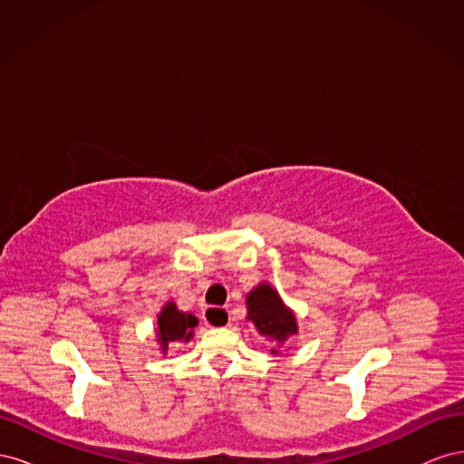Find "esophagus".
<instances>
[{
  "mask_svg": "<svg viewBox=\"0 0 464 464\" xmlns=\"http://www.w3.org/2000/svg\"><path fill=\"white\" fill-rule=\"evenodd\" d=\"M203 321L208 327H228L230 325V314L224 307H207L203 312Z\"/></svg>",
  "mask_w": 464,
  "mask_h": 464,
  "instance_id": "1",
  "label": "esophagus"
}]
</instances>
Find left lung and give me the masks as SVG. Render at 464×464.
Returning a JSON list of instances; mask_svg holds the SVG:
<instances>
[{
  "mask_svg": "<svg viewBox=\"0 0 464 464\" xmlns=\"http://www.w3.org/2000/svg\"><path fill=\"white\" fill-rule=\"evenodd\" d=\"M247 315L246 319L254 323V327L266 341L273 343L271 354H278V348L286 344L292 334H298V319L290 307L280 298L271 283H259L246 296Z\"/></svg>",
  "mask_w": 464,
  "mask_h": 464,
  "instance_id": "left-lung-1",
  "label": "left lung"
}]
</instances>
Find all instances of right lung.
I'll return each mask as SVG.
<instances>
[{"label":"right lung","mask_w":464,"mask_h":464,"mask_svg":"<svg viewBox=\"0 0 464 464\" xmlns=\"http://www.w3.org/2000/svg\"><path fill=\"white\" fill-rule=\"evenodd\" d=\"M199 319L195 317L191 312H181L174 300L166 302L157 319V343L160 353L166 354L168 346L178 344V343H189L193 339V329L198 327Z\"/></svg>","instance_id":"add662e5"}]
</instances>
